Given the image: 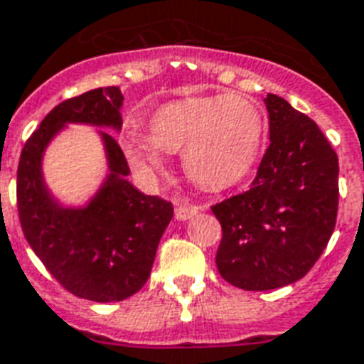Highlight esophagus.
Wrapping results in <instances>:
<instances>
[{"label": "esophagus", "instance_id": "34e87169", "mask_svg": "<svg viewBox=\"0 0 364 364\" xmlns=\"http://www.w3.org/2000/svg\"><path fill=\"white\" fill-rule=\"evenodd\" d=\"M198 213V208L196 206H188V204H177L176 208V219L179 221H185V219L194 218Z\"/></svg>", "mask_w": 364, "mask_h": 364}]
</instances>
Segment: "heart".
<instances>
[{"mask_svg":"<svg viewBox=\"0 0 364 364\" xmlns=\"http://www.w3.org/2000/svg\"><path fill=\"white\" fill-rule=\"evenodd\" d=\"M265 122L259 108L240 95L194 97L170 102L152 116V133L126 127L122 149L146 173L164 170L166 152H181L191 181L221 188L252 168L262 145Z\"/></svg>","mask_w":364,"mask_h":364,"instance_id":"1","label":"heart"}]
</instances>
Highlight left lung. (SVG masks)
Wrapping results in <instances>:
<instances>
[{"label":"left lung","mask_w":364,"mask_h":364,"mask_svg":"<svg viewBox=\"0 0 364 364\" xmlns=\"http://www.w3.org/2000/svg\"><path fill=\"white\" fill-rule=\"evenodd\" d=\"M269 149L250 191L212 206L223 238L215 265L242 290L299 281L326 248L338 213V156L323 132L269 93Z\"/></svg>","instance_id":"8db88e82"}]
</instances>
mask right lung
I'll return each mask as SVG.
<instances>
[{"mask_svg": "<svg viewBox=\"0 0 364 364\" xmlns=\"http://www.w3.org/2000/svg\"><path fill=\"white\" fill-rule=\"evenodd\" d=\"M120 87H99L72 97L41 120L21 152L16 206L22 232L47 271L77 298L122 301L149 281L173 206L127 181L129 166L116 139L97 132L108 173L83 206H65L43 177V154L68 124L122 129Z\"/></svg>", "mask_w": 364, "mask_h": 364, "instance_id": "obj_1", "label": "right lung"}]
</instances>
